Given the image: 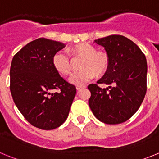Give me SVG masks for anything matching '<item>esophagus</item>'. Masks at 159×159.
Instances as JSON below:
<instances>
[{
	"instance_id": "34e87169",
	"label": "esophagus",
	"mask_w": 159,
	"mask_h": 159,
	"mask_svg": "<svg viewBox=\"0 0 159 159\" xmlns=\"http://www.w3.org/2000/svg\"><path fill=\"white\" fill-rule=\"evenodd\" d=\"M85 87L84 86H77L76 87V90L77 91H80V90H82L83 88H84Z\"/></svg>"
}]
</instances>
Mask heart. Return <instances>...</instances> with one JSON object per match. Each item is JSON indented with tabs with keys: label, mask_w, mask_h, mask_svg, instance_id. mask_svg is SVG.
<instances>
[{
	"label": "heart",
	"mask_w": 159,
	"mask_h": 159,
	"mask_svg": "<svg viewBox=\"0 0 159 159\" xmlns=\"http://www.w3.org/2000/svg\"><path fill=\"white\" fill-rule=\"evenodd\" d=\"M74 55L84 57L81 64L82 70L75 71L70 76L69 82L74 85L82 86L92 80L96 74L100 75L107 71L109 64V58L105 52H96L92 44L80 43L71 48ZM53 67L63 75H69L71 71V62L68 55L64 51H58L52 57Z\"/></svg>",
	"instance_id": "heart-1"
}]
</instances>
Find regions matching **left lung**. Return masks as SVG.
Returning a JSON list of instances; mask_svg holds the SVG:
<instances>
[{
	"label": "left lung",
	"instance_id": "1",
	"mask_svg": "<svg viewBox=\"0 0 159 159\" xmlns=\"http://www.w3.org/2000/svg\"><path fill=\"white\" fill-rule=\"evenodd\" d=\"M104 48L109 64L98 84H90V108L99 121L119 124L127 121L139 108L147 92V60L141 49L128 38L111 35L95 40ZM112 84L113 86H111Z\"/></svg>",
	"mask_w": 159,
	"mask_h": 159
}]
</instances>
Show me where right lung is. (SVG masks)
<instances>
[{"instance_id": "1", "label": "right lung", "mask_w": 159, "mask_h": 159, "mask_svg": "<svg viewBox=\"0 0 159 159\" xmlns=\"http://www.w3.org/2000/svg\"><path fill=\"white\" fill-rule=\"evenodd\" d=\"M65 44L39 38L22 48L10 67V91L18 110L32 126L53 130L63 124L76 94L74 85L60 76L52 64ZM60 90L52 93L51 90Z\"/></svg>"}]
</instances>
